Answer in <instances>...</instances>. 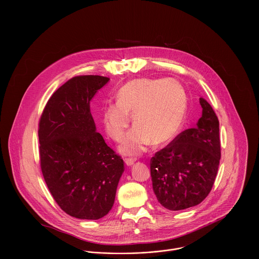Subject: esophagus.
Segmentation results:
<instances>
[{"instance_id":"1","label":"esophagus","mask_w":259,"mask_h":259,"mask_svg":"<svg viewBox=\"0 0 259 259\" xmlns=\"http://www.w3.org/2000/svg\"><path fill=\"white\" fill-rule=\"evenodd\" d=\"M124 162L127 166H132L135 162H136V159L135 158H125L124 159Z\"/></svg>"}]
</instances>
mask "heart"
Segmentation results:
<instances>
[{
	"mask_svg": "<svg viewBox=\"0 0 259 259\" xmlns=\"http://www.w3.org/2000/svg\"><path fill=\"white\" fill-rule=\"evenodd\" d=\"M187 98L185 88L175 78L141 77L127 81L116 93V104L103 110V123L109 137L120 142L131 122L136 124L119 150L139 154L152 143L172 141L185 120Z\"/></svg>",
	"mask_w": 259,
	"mask_h": 259,
	"instance_id": "b5f03b06",
	"label": "heart"
}]
</instances>
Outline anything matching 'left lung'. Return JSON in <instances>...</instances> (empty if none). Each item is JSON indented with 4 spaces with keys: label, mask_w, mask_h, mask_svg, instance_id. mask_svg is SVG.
Listing matches in <instances>:
<instances>
[{
    "label": "left lung",
    "mask_w": 259,
    "mask_h": 259,
    "mask_svg": "<svg viewBox=\"0 0 259 259\" xmlns=\"http://www.w3.org/2000/svg\"><path fill=\"white\" fill-rule=\"evenodd\" d=\"M202 115L150 159L152 188L169 210L199 204L210 192L221 160L220 121L211 106L199 99Z\"/></svg>",
    "instance_id": "obj_1"
}]
</instances>
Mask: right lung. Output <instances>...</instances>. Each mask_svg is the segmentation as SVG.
<instances>
[{
  "instance_id": "add662e5",
  "label": "right lung",
  "mask_w": 259,
  "mask_h": 259,
  "mask_svg": "<svg viewBox=\"0 0 259 259\" xmlns=\"http://www.w3.org/2000/svg\"><path fill=\"white\" fill-rule=\"evenodd\" d=\"M110 80L78 75L48 101L38 123L40 168L58 205L79 220H100L111 210L124 170L122 158L106 144L90 103Z\"/></svg>"
}]
</instances>
